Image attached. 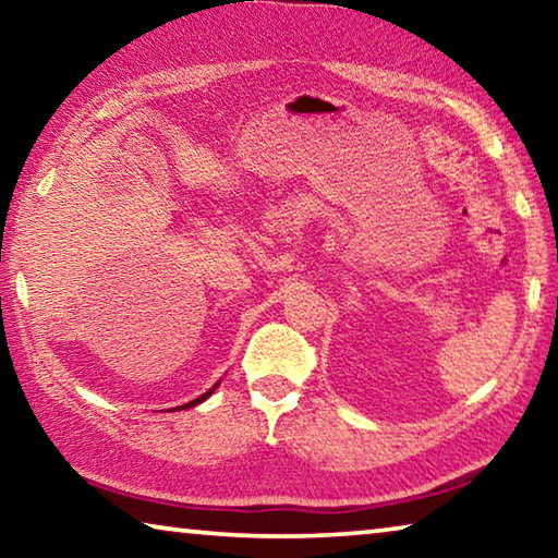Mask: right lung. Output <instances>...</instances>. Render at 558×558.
<instances>
[{
  "label": "right lung",
  "instance_id": "1",
  "mask_svg": "<svg viewBox=\"0 0 558 558\" xmlns=\"http://www.w3.org/2000/svg\"><path fill=\"white\" fill-rule=\"evenodd\" d=\"M211 393H214V389H211V391H206L204 396H199V399H194V401H189V403H184V405H179V409H192V405H196V403H202V401L209 399Z\"/></svg>",
  "mask_w": 558,
  "mask_h": 558
}]
</instances>
